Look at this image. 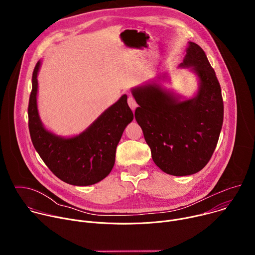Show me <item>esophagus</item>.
<instances>
[{"label": "esophagus", "mask_w": 255, "mask_h": 255, "mask_svg": "<svg viewBox=\"0 0 255 255\" xmlns=\"http://www.w3.org/2000/svg\"><path fill=\"white\" fill-rule=\"evenodd\" d=\"M128 104H129V107L132 109L133 111L137 108V103H136V101L134 100L133 97H129L128 98Z\"/></svg>", "instance_id": "1"}]
</instances>
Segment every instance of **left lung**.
<instances>
[{
    "instance_id": "obj_1",
    "label": "left lung",
    "mask_w": 255,
    "mask_h": 255,
    "mask_svg": "<svg viewBox=\"0 0 255 255\" xmlns=\"http://www.w3.org/2000/svg\"><path fill=\"white\" fill-rule=\"evenodd\" d=\"M178 67L197 77L198 90L185 98L160 83L131 89L139 105L135 119L154 163L167 174L184 176L205 167L219 139L224 106L220 84L204 50L189 42Z\"/></svg>"
}]
</instances>
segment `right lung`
<instances>
[{
  "mask_svg": "<svg viewBox=\"0 0 255 255\" xmlns=\"http://www.w3.org/2000/svg\"><path fill=\"white\" fill-rule=\"evenodd\" d=\"M41 61L32 76L28 118L32 143L48 168L62 181L72 186L95 185L111 172L116 148L124 129L134 116L123 95L82 133L63 137L46 129L40 119L37 76Z\"/></svg>",
  "mask_w": 255,
  "mask_h": 255,
  "instance_id": "add662e5",
  "label": "right lung"
}]
</instances>
